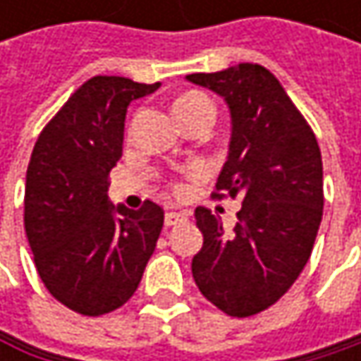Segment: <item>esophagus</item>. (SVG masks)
I'll return each instance as SVG.
<instances>
[{
  "mask_svg": "<svg viewBox=\"0 0 361 361\" xmlns=\"http://www.w3.org/2000/svg\"><path fill=\"white\" fill-rule=\"evenodd\" d=\"M185 219H188V215H185V213H178V211H169V213H165V226H167V228L178 226V224L185 221Z\"/></svg>",
  "mask_w": 361,
  "mask_h": 361,
  "instance_id": "34e87169",
  "label": "esophagus"
}]
</instances>
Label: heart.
<instances>
[{
	"mask_svg": "<svg viewBox=\"0 0 361 361\" xmlns=\"http://www.w3.org/2000/svg\"><path fill=\"white\" fill-rule=\"evenodd\" d=\"M173 112L178 116V121H183L188 116H194V114H209L213 116V102L200 94V92H188V94H181L173 100ZM176 192H183V185H176L173 188Z\"/></svg>",
	"mask_w": 361,
	"mask_h": 361,
	"instance_id": "heart-1",
	"label": "heart"
}]
</instances>
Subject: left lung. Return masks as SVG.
<instances>
[{
  "label": "left lung",
  "mask_w": 361,
  "mask_h": 361,
  "mask_svg": "<svg viewBox=\"0 0 361 361\" xmlns=\"http://www.w3.org/2000/svg\"><path fill=\"white\" fill-rule=\"evenodd\" d=\"M185 79L215 92L230 109V152L213 198H243L230 236L209 209L194 211L202 249L192 259V276L224 314L255 316L293 286L312 255L324 209L320 146L261 64L243 62Z\"/></svg>",
  "instance_id": "8db88e82"
}]
</instances>
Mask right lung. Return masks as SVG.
I'll list each match as a JSON object with an SVG mask.
<instances>
[{
  "label": "right lung",
  "mask_w": 361,
  "mask_h": 361,
  "mask_svg": "<svg viewBox=\"0 0 361 361\" xmlns=\"http://www.w3.org/2000/svg\"><path fill=\"white\" fill-rule=\"evenodd\" d=\"M161 83L92 77L39 133L27 169L25 232L41 282L83 316H102L135 293L163 230V209L131 211L109 200L131 100Z\"/></svg>",
  "instance_id": "right-lung-1"
}]
</instances>
